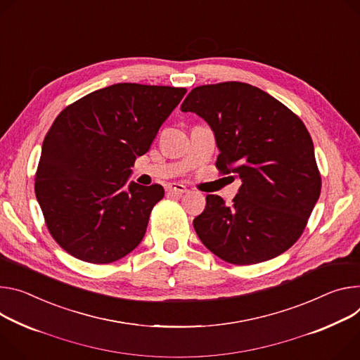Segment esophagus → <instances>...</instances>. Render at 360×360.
I'll return each instance as SVG.
<instances>
[{
	"label": "esophagus",
	"mask_w": 360,
	"mask_h": 360,
	"mask_svg": "<svg viewBox=\"0 0 360 360\" xmlns=\"http://www.w3.org/2000/svg\"><path fill=\"white\" fill-rule=\"evenodd\" d=\"M186 191H188L186 186L182 185V184H171V185L167 186V192H168V193H172V195H182V193H185Z\"/></svg>",
	"instance_id": "34e87169"
}]
</instances>
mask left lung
<instances>
[{
	"label": "left lung",
	"instance_id": "8db88e82",
	"mask_svg": "<svg viewBox=\"0 0 360 360\" xmlns=\"http://www.w3.org/2000/svg\"><path fill=\"white\" fill-rule=\"evenodd\" d=\"M202 117L219 150L217 168L241 179L233 205L207 195L193 219L202 244L226 263L271 259L299 240L321 179L304 123L269 93L241 82L198 86L181 105Z\"/></svg>",
	"mask_w": 360,
	"mask_h": 360
}]
</instances>
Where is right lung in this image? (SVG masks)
<instances>
[{
    "instance_id": "right-lung-1",
    "label": "right lung",
    "mask_w": 360,
    "mask_h": 360,
    "mask_svg": "<svg viewBox=\"0 0 360 360\" xmlns=\"http://www.w3.org/2000/svg\"><path fill=\"white\" fill-rule=\"evenodd\" d=\"M186 89L117 83L64 109L47 132L36 197L51 237L70 255L108 264L142 241L165 191L129 182Z\"/></svg>"
}]
</instances>
